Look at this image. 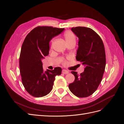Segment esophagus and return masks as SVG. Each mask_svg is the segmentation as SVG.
Returning <instances> with one entry per match:
<instances>
[{
    "mask_svg": "<svg viewBox=\"0 0 124 124\" xmlns=\"http://www.w3.org/2000/svg\"><path fill=\"white\" fill-rule=\"evenodd\" d=\"M62 73H63V74H68V73H69V71L66 70H64V69H63V70H62Z\"/></svg>",
    "mask_w": 124,
    "mask_h": 124,
    "instance_id": "esophagus-1",
    "label": "esophagus"
}]
</instances>
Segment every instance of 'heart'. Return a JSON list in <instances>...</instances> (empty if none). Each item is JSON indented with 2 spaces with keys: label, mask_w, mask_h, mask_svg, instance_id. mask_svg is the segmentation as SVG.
<instances>
[{
  "label": "heart",
  "mask_w": 124,
  "mask_h": 124,
  "mask_svg": "<svg viewBox=\"0 0 124 124\" xmlns=\"http://www.w3.org/2000/svg\"><path fill=\"white\" fill-rule=\"evenodd\" d=\"M64 38L67 44L71 42H76V36H75L74 33L70 31H66L64 33ZM64 63H65V62H64Z\"/></svg>",
  "instance_id": "heart-1"
}]
</instances>
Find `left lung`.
I'll list each match as a JSON object with an SVG mask.
<instances>
[{
    "label": "left lung",
    "mask_w": 124,
    "mask_h": 124,
    "mask_svg": "<svg viewBox=\"0 0 124 124\" xmlns=\"http://www.w3.org/2000/svg\"><path fill=\"white\" fill-rule=\"evenodd\" d=\"M71 31L79 39L76 59L85 69L80 74L71 71L75 80L69 88L75 96L84 98L92 95L102 80L106 63L104 46L100 37L91 28L79 26Z\"/></svg>",
    "instance_id": "left-lung-1"
}]
</instances>
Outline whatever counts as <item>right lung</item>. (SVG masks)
Listing matches in <instances>:
<instances>
[{
	"label": "right lung",
	"mask_w": 124,
	"mask_h": 124,
	"mask_svg": "<svg viewBox=\"0 0 124 124\" xmlns=\"http://www.w3.org/2000/svg\"><path fill=\"white\" fill-rule=\"evenodd\" d=\"M64 28L38 26L26 36L21 47L20 69L25 89L35 97L46 96L52 91L56 76L62 73L61 67L44 72L42 60L49 54L51 40Z\"/></svg>",
	"instance_id": "obj_1"
}]
</instances>
